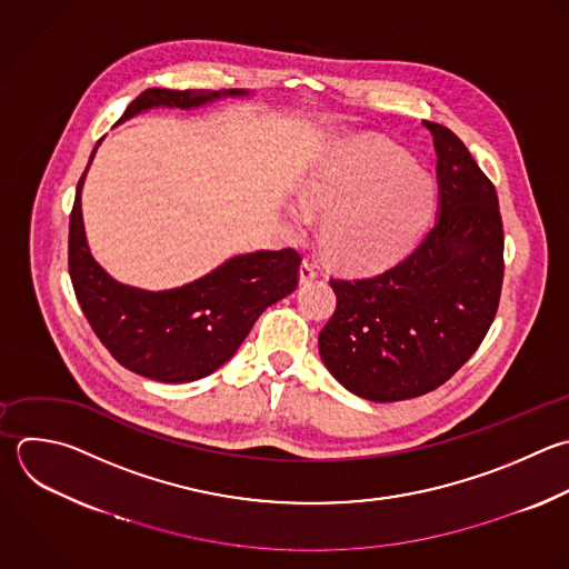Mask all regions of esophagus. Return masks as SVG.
Returning <instances> with one entry per match:
<instances>
[{"instance_id": "1", "label": "esophagus", "mask_w": 569, "mask_h": 569, "mask_svg": "<svg viewBox=\"0 0 569 569\" xmlns=\"http://www.w3.org/2000/svg\"><path fill=\"white\" fill-rule=\"evenodd\" d=\"M318 273H320L318 262H313V260H305V262L300 264V282H311L313 278H318Z\"/></svg>"}]
</instances>
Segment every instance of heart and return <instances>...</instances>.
<instances>
[{
	"label": "heart",
	"instance_id": "obj_1",
	"mask_svg": "<svg viewBox=\"0 0 569 569\" xmlns=\"http://www.w3.org/2000/svg\"><path fill=\"white\" fill-rule=\"evenodd\" d=\"M433 187L427 173L393 147L356 142L320 164L289 209L293 231L327 216V251L351 264L385 260L407 247L429 218Z\"/></svg>",
	"mask_w": 569,
	"mask_h": 569
}]
</instances>
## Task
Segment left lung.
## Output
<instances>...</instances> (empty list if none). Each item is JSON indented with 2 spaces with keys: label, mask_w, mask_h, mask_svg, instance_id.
Wrapping results in <instances>:
<instances>
[{
  "label": "left lung",
  "mask_w": 569,
  "mask_h": 569,
  "mask_svg": "<svg viewBox=\"0 0 569 569\" xmlns=\"http://www.w3.org/2000/svg\"><path fill=\"white\" fill-rule=\"evenodd\" d=\"M433 138L438 216L418 247L373 276L331 278L336 311L318 336L329 373L373 402L447 382L489 331L502 287L498 196L467 147L442 124Z\"/></svg>",
  "instance_id": "left-lung-1"
}]
</instances>
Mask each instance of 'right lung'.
I'll return each mask as SVG.
<instances>
[{
  "mask_svg": "<svg viewBox=\"0 0 569 569\" xmlns=\"http://www.w3.org/2000/svg\"><path fill=\"white\" fill-rule=\"evenodd\" d=\"M238 96L247 91L149 89L127 107L120 122L158 107L198 109ZM87 171L78 182L71 211L69 273L89 325L122 367L160 382L200 380L238 351L267 307L298 287L302 258L293 249L236 256L200 280L167 291L113 280L87 244L82 220Z\"/></svg>",
  "mask_w": 569,
  "mask_h": 569,
  "instance_id": "right-lung-1",
  "label": "right lung"
}]
</instances>
